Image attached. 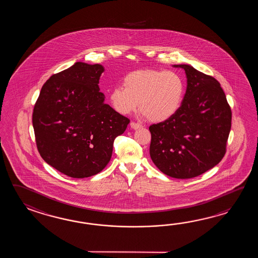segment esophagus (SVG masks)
Returning a JSON list of instances; mask_svg holds the SVG:
<instances>
[{
    "label": "esophagus",
    "mask_w": 258,
    "mask_h": 258,
    "mask_svg": "<svg viewBox=\"0 0 258 258\" xmlns=\"http://www.w3.org/2000/svg\"><path fill=\"white\" fill-rule=\"evenodd\" d=\"M130 125H131V128L135 129V130L139 129V128H142L143 127L140 123H137V122H135V121H132L131 123H130Z\"/></svg>",
    "instance_id": "obj_1"
}]
</instances>
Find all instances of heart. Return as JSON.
Returning a JSON list of instances; mask_svg holds the SVG:
<instances>
[{
  "label": "heart",
  "mask_w": 258,
  "mask_h": 258,
  "mask_svg": "<svg viewBox=\"0 0 258 258\" xmlns=\"http://www.w3.org/2000/svg\"><path fill=\"white\" fill-rule=\"evenodd\" d=\"M123 87L116 86L109 93L112 108L122 115L140 110L149 121L162 122L181 109L185 81L179 73L165 70H137L123 78Z\"/></svg>",
  "instance_id": "1"
}]
</instances>
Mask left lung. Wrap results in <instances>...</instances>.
Listing matches in <instances>:
<instances>
[{
  "mask_svg": "<svg viewBox=\"0 0 258 258\" xmlns=\"http://www.w3.org/2000/svg\"><path fill=\"white\" fill-rule=\"evenodd\" d=\"M181 109L168 121L149 126L150 157L166 175L190 179L212 169L224 157L231 127V110L214 77L189 64Z\"/></svg>",
  "mask_w": 258,
  "mask_h": 258,
  "instance_id": "obj_1",
  "label": "left lung"
}]
</instances>
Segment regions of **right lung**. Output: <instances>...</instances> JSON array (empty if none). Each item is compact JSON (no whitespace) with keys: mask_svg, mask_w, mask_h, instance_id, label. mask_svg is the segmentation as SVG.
Listing matches in <instances>:
<instances>
[{"mask_svg":"<svg viewBox=\"0 0 258 258\" xmlns=\"http://www.w3.org/2000/svg\"><path fill=\"white\" fill-rule=\"evenodd\" d=\"M101 64L77 61L49 77L34 106L37 148L51 167L72 178L96 175L109 163L113 142L130 120L105 104Z\"/></svg>","mask_w":258,"mask_h":258,"instance_id":"right-lung-1","label":"right lung"}]
</instances>
